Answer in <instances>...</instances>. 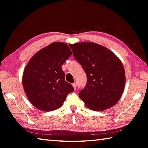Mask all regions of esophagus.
Instances as JSON below:
<instances>
[{
  "instance_id": "34e87169",
  "label": "esophagus",
  "mask_w": 148,
  "mask_h": 148,
  "mask_svg": "<svg viewBox=\"0 0 148 148\" xmlns=\"http://www.w3.org/2000/svg\"><path fill=\"white\" fill-rule=\"evenodd\" d=\"M72 85H73V87H74V89H76V88H77V84L76 83H73V84H72Z\"/></svg>"
}]
</instances>
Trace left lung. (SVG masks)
I'll return each instance as SVG.
<instances>
[{"label": "left lung", "instance_id": "8db88e82", "mask_svg": "<svg viewBox=\"0 0 148 148\" xmlns=\"http://www.w3.org/2000/svg\"><path fill=\"white\" fill-rule=\"evenodd\" d=\"M70 47L87 75L86 86L79 92L86 106L95 111L114 106L121 97L126 81L120 59L107 48L92 42Z\"/></svg>", "mask_w": 148, "mask_h": 148}]
</instances>
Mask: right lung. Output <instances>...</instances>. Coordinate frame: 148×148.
Instances as JSON below:
<instances>
[{
	"label": "right lung",
	"mask_w": 148,
	"mask_h": 148,
	"mask_svg": "<svg viewBox=\"0 0 148 148\" xmlns=\"http://www.w3.org/2000/svg\"><path fill=\"white\" fill-rule=\"evenodd\" d=\"M72 55L64 43H53L36 53L24 70L22 83L31 103L38 109L52 111L61 107L74 91L65 80L63 63Z\"/></svg>",
	"instance_id": "add662e5"
}]
</instances>
